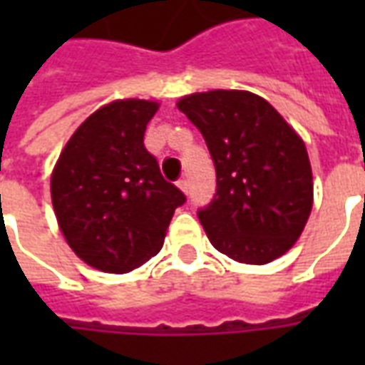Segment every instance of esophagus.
I'll return each mask as SVG.
<instances>
[{"label":"esophagus","mask_w":365,"mask_h":365,"mask_svg":"<svg viewBox=\"0 0 365 365\" xmlns=\"http://www.w3.org/2000/svg\"><path fill=\"white\" fill-rule=\"evenodd\" d=\"M178 187H180V190H182L183 193H185V195H187V193H190V182H187V180H185V178H182V180H180V182H178Z\"/></svg>","instance_id":"obj_1"}]
</instances>
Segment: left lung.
<instances>
[{
    "instance_id": "left-lung-1",
    "label": "left lung",
    "mask_w": 365,
    "mask_h": 365,
    "mask_svg": "<svg viewBox=\"0 0 365 365\" xmlns=\"http://www.w3.org/2000/svg\"><path fill=\"white\" fill-rule=\"evenodd\" d=\"M175 105L201 130L217 172L215 199L197 213L211 245L240 264L283 256L313 209L303 138L252 91H201Z\"/></svg>"
}]
</instances>
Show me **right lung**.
<instances>
[{
    "label": "right lung",
    "instance_id": "add662e5",
    "mask_svg": "<svg viewBox=\"0 0 365 365\" xmlns=\"http://www.w3.org/2000/svg\"><path fill=\"white\" fill-rule=\"evenodd\" d=\"M158 107L135 97L99 107L76 128L52 170V207L68 246L107 274H127L156 256L175 207L185 203L144 148Z\"/></svg>",
    "mask_w": 365,
    "mask_h": 365
}]
</instances>
